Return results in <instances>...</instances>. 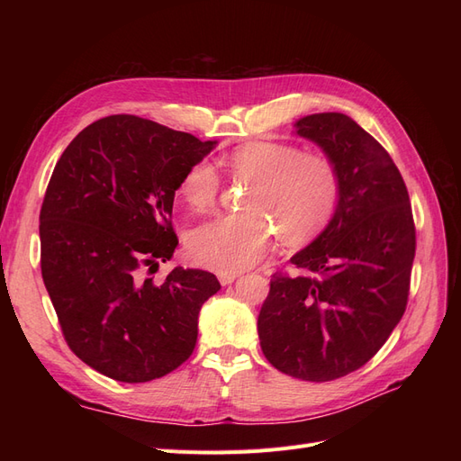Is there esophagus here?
<instances>
[{
    "label": "esophagus",
    "mask_w": 461,
    "mask_h": 461,
    "mask_svg": "<svg viewBox=\"0 0 461 461\" xmlns=\"http://www.w3.org/2000/svg\"><path fill=\"white\" fill-rule=\"evenodd\" d=\"M236 273H219V283L222 285V286H227V285H230V283H234L236 281Z\"/></svg>",
    "instance_id": "obj_1"
}]
</instances>
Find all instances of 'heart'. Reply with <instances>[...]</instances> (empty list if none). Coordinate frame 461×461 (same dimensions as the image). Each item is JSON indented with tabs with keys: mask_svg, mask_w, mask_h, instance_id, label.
Wrapping results in <instances>:
<instances>
[{
	"mask_svg": "<svg viewBox=\"0 0 461 461\" xmlns=\"http://www.w3.org/2000/svg\"><path fill=\"white\" fill-rule=\"evenodd\" d=\"M232 178L249 180L246 212L215 217L188 236V254L202 267L239 273L256 265L281 232L290 244L312 240L337 213L342 175L325 151L275 140H252L222 159ZM221 176L209 161L192 163L178 194L196 212L213 207Z\"/></svg>",
	"mask_w": 461,
	"mask_h": 461,
	"instance_id": "obj_1",
	"label": "heart"
}]
</instances>
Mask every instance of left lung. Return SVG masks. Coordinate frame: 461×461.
Instances as JSON below:
<instances>
[{"label": "left lung", "mask_w": 461, "mask_h": 461, "mask_svg": "<svg viewBox=\"0 0 461 461\" xmlns=\"http://www.w3.org/2000/svg\"><path fill=\"white\" fill-rule=\"evenodd\" d=\"M298 134L337 161L342 198L329 227L275 273L258 317L269 364L325 383L364 367L406 312L415 222L406 183L388 151L342 113H315Z\"/></svg>", "instance_id": "left-lung-1"}]
</instances>
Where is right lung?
<instances>
[{
  "label": "right lung",
  "instance_id": "obj_1",
  "mask_svg": "<svg viewBox=\"0 0 461 461\" xmlns=\"http://www.w3.org/2000/svg\"><path fill=\"white\" fill-rule=\"evenodd\" d=\"M215 142L136 115L92 122L55 165L40 209L41 278L65 342L121 383L159 379L192 356L213 273L175 267L180 178Z\"/></svg>",
  "mask_w": 461,
  "mask_h": 461
}]
</instances>
